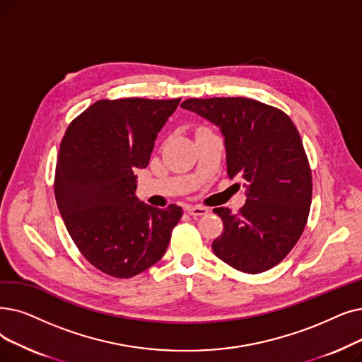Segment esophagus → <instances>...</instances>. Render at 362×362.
<instances>
[{
  "label": "esophagus",
  "instance_id": "34e87169",
  "mask_svg": "<svg viewBox=\"0 0 362 362\" xmlns=\"http://www.w3.org/2000/svg\"><path fill=\"white\" fill-rule=\"evenodd\" d=\"M186 211L194 217H199V216H206L209 213V209L202 207V206H187Z\"/></svg>",
  "mask_w": 362,
  "mask_h": 362
}]
</instances>
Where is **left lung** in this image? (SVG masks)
Wrapping results in <instances>:
<instances>
[{
    "instance_id": "1",
    "label": "left lung",
    "mask_w": 362,
    "mask_h": 362,
    "mask_svg": "<svg viewBox=\"0 0 362 362\" xmlns=\"http://www.w3.org/2000/svg\"><path fill=\"white\" fill-rule=\"evenodd\" d=\"M180 106L220 127L228 176L247 187L237 214L213 209L225 226L211 244L214 255L245 274L274 268L303 233L312 201V173L296 125L281 109L247 98L187 99Z\"/></svg>"
}]
</instances>
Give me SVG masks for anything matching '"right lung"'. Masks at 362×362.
<instances>
[{"instance_id":"obj_1","label":"right lung","mask_w":362,"mask_h":362,"mask_svg":"<svg viewBox=\"0 0 362 362\" xmlns=\"http://www.w3.org/2000/svg\"><path fill=\"white\" fill-rule=\"evenodd\" d=\"M180 99L98 100L62 139L54 197L76 248L99 271L132 278L158 262L182 209L136 195V168L149 164L158 132Z\"/></svg>"}]
</instances>
